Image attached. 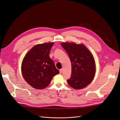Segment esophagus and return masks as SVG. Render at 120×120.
Listing matches in <instances>:
<instances>
[{"label":"esophagus","mask_w":120,"mask_h":120,"mask_svg":"<svg viewBox=\"0 0 120 120\" xmlns=\"http://www.w3.org/2000/svg\"><path fill=\"white\" fill-rule=\"evenodd\" d=\"M62 71H63L62 69H60V74H61V72H62Z\"/></svg>","instance_id":"esophagus-1"}]
</instances>
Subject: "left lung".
I'll return each instance as SVG.
<instances>
[{
    "label": "left lung",
    "instance_id": "8db88e82",
    "mask_svg": "<svg viewBox=\"0 0 120 120\" xmlns=\"http://www.w3.org/2000/svg\"><path fill=\"white\" fill-rule=\"evenodd\" d=\"M70 57L71 63V78L68 85L75 89L85 88L92 82L96 73L94 57L83 44L64 42L61 44Z\"/></svg>",
    "mask_w": 120,
    "mask_h": 120
}]
</instances>
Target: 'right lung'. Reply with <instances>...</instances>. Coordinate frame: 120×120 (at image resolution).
Here are the masks:
<instances>
[{
	"label": "right lung",
	"mask_w": 120,
	"mask_h": 120,
	"mask_svg": "<svg viewBox=\"0 0 120 120\" xmlns=\"http://www.w3.org/2000/svg\"><path fill=\"white\" fill-rule=\"evenodd\" d=\"M53 42L35 45L29 51L22 60L21 71L29 85L36 89L48 86L52 79L60 72L49 57Z\"/></svg>",
	"instance_id": "add662e5"
}]
</instances>
